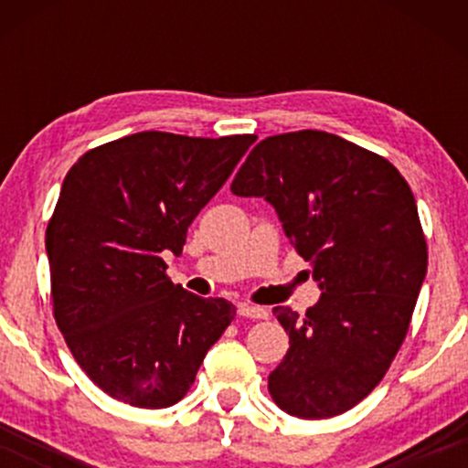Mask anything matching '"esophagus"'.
<instances>
[{"label":"esophagus","mask_w":468,"mask_h":468,"mask_svg":"<svg viewBox=\"0 0 468 468\" xmlns=\"http://www.w3.org/2000/svg\"><path fill=\"white\" fill-rule=\"evenodd\" d=\"M238 313H239V316H244V319H252V321L268 319V310H266V308H261V305H249V303H241Z\"/></svg>","instance_id":"1"}]
</instances>
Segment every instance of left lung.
<instances>
[{"label":"left lung","instance_id":"1","mask_svg":"<svg viewBox=\"0 0 468 468\" xmlns=\"http://www.w3.org/2000/svg\"><path fill=\"white\" fill-rule=\"evenodd\" d=\"M230 191L275 207L324 290L305 316L272 308L290 338L268 376L272 400L303 420L346 413L388 374L427 275L410 185L383 155L302 130L257 143Z\"/></svg>","mask_w":468,"mask_h":468}]
</instances>
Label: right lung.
<instances>
[{
	"mask_svg": "<svg viewBox=\"0 0 468 468\" xmlns=\"http://www.w3.org/2000/svg\"><path fill=\"white\" fill-rule=\"evenodd\" d=\"M255 133L141 132L85 152L46 229L52 314L74 361L112 399L163 410L185 399L208 347L235 319L166 275L186 230Z\"/></svg>",
	"mask_w": 468,
	"mask_h": 468,
	"instance_id": "1",
	"label": "right lung"
}]
</instances>
